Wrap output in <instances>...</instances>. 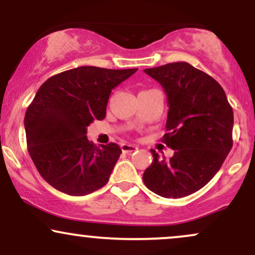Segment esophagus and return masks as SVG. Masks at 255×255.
Listing matches in <instances>:
<instances>
[{"mask_svg": "<svg viewBox=\"0 0 255 255\" xmlns=\"http://www.w3.org/2000/svg\"><path fill=\"white\" fill-rule=\"evenodd\" d=\"M121 150L125 153H130V152H134L137 150V147L135 145H130V144H122L121 145Z\"/></svg>", "mask_w": 255, "mask_h": 255, "instance_id": "esophagus-1", "label": "esophagus"}]
</instances>
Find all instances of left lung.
Returning a JSON list of instances; mask_svg holds the SVG:
<instances>
[{
	"mask_svg": "<svg viewBox=\"0 0 255 255\" xmlns=\"http://www.w3.org/2000/svg\"><path fill=\"white\" fill-rule=\"evenodd\" d=\"M144 72L162 85L168 101L163 142L174 150L170 159L153 160L142 180L164 198H183L203 188L217 174L233 147L234 113L217 81L187 62Z\"/></svg>",
	"mask_w": 255,
	"mask_h": 255,
	"instance_id": "1",
	"label": "left lung"
}]
</instances>
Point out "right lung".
Segmentation results:
<instances>
[{"label": "right lung", "instance_id": "add662e5", "mask_svg": "<svg viewBox=\"0 0 255 255\" xmlns=\"http://www.w3.org/2000/svg\"><path fill=\"white\" fill-rule=\"evenodd\" d=\"M136 71L83 66L49 78L37 91L24 120L27 150L57 191L81 197L109 181L121 148L114 142L95 146L87 127L105 118L111 90Z\"/></svg>", "mask_w": 255, "mask_h": 255}]
</instances>
